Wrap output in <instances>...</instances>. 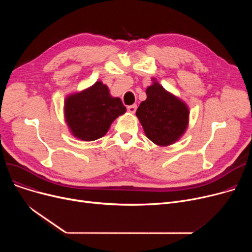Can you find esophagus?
<instances>
[{
  "label": "esophagus",
  "instance_id": "34e87169",
  "mask_svg": "<svg viewBox=\"0 0 252 252\" xmlns=\"http://www.w3.org/2000/svg\"><path fill=\"white\" fill-rule=\"evenodd\" d=\"M137 107H138L137 104H133L130 106H127V111L130 112V113H135L136 110H137Z\"/></svg>",
  "mask_w": 252,
  "mask_h": 252
}]
</instances>
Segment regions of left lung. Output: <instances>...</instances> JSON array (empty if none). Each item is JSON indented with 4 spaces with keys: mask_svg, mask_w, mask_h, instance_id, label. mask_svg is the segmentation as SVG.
<instances>
[{
    "mask_svg": "<svg viewBox=\"0 0 252 252\" xmlns=\"http://www.w3.org/2000/svg\"><path fill=\"white\" fill-rule=\"evenodd\" d=\"M146 90L136 115L146 137L157 146L166 147L179 141L189 125V107L179 97L166 91L156 78Z\"/></svg>",
    "mask_w": 252,
    "mask_h": 252,
    "instance_id": "obj_1",
    "label": "left lung"
}]
</instances>
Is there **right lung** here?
<instances>
[{"label":"right lung","mask_w":252,"mask_h":252,"mask_svg":"<svg viewBox=\"0 0 252 252\" xmlns=\"http://www.w3.org/2000/svg\"><path fill=\"white\" fill-rule=\"evenodd\" d=\"M126 111L122 100L112 97L101 81L64 100V119L69 131L76 139L87 142L105 136L111 124Z\"/></svg>","instance_id":"right-lung-1"}]
</instances>
